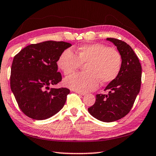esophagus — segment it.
Segmentation results:
<instances>
[{
	"label": "esophagus",
	"mask_w": 156,
	"mask_h": 156,
	"mask_svg": "<svg viewBox=\"0 0 156 156\" xmlns=\"http://www.w3.org/2000/svg\"><path fill=\"white\" fill-rule=\"evenodd\" d=\"M76 93H77L78 94H79V95H81V96H84V95H85L86 94L85 93H84V92H80V91H75Z\"/></svg>",
	"instance_id": "obj_1"
}]
</instances>
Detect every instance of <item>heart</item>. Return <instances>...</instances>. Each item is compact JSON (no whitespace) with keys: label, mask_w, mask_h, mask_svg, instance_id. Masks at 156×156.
<instances>
[{"label":"heart","mask_w":156,"mask_h":156,"mask_svg":"<svg viewBox=\"0 0 156 156\" xmlns=\"http://www.w3.org/2000/svg\"><path fill=\"white\" fill-rule=\"evenodd\" d=\"M77 53L78 56L71 49H65L58 59V67L65 76L72 74L82 64H86V72L65 79L66 87L77 91L87 92L95 90L100 81L107 84L118 77L122 58L115 49L102 44H92L80 47Z\"/></svg>","instance_id":"1"}]
</instances>
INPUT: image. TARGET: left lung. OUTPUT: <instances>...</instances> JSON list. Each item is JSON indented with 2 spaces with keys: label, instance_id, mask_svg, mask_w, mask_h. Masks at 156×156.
<instances>
[{
  "label": "left lung",
  "instance_id": "1",
  "mask_svg": "<svg viewBox=\"0 0 156 156\" xmlns=\"http://www.w3.org/2000/svg\"><path fill=\"white\" fill-rule=\"evenodd\" d=\"M117 47L122 58L118 77L105 87L109 94H97L94 105L88 109L90 114L105 122H114L130 112L141 85L142 67L138 56L125 42L107 38Z\"/></svg>",
  "mask_w": 156,
  "mask_h": 156
}]
</instances>
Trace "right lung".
Listing matches in <instances>:
<instances>
[{"label":"right lung","mask_w":156,"mask_h":156,"mask_svg":"<svg viewBox=\"0 0 156 156\" xmlns=\"http://www.w3.org/2000/svg\"><path fill=\"white\" fill-rule=\"evenodd\" d=\"M72 44L47 41L31 44L13 60L10 86L21 111L34 120H45L64 107L69 89L49 87L61 81L57 61Z\"/></svg>","instance_id":"right-lung-1"}]
</instances>
